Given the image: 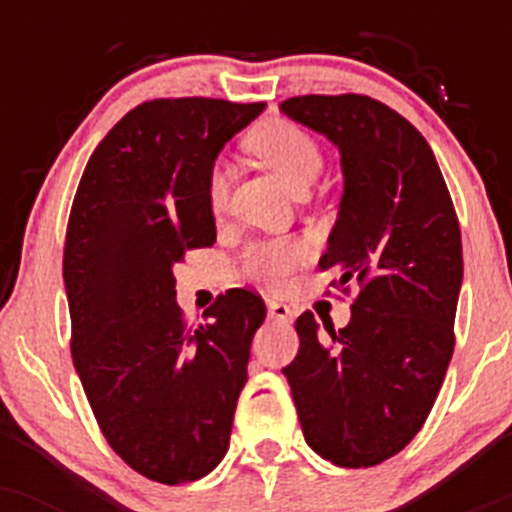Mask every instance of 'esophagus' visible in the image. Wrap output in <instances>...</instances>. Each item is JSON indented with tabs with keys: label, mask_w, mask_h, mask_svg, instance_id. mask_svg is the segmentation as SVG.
Instances as JSON below:
<instances>
[{
	"label": "esophagus",
	"mask_w": 512,
	"mask_h": 512,
	"mask_svg": "<svg viewBox=\"0 0 512 512\" xmlns=\"http://www.w3.org/2000/svg\"><path fill=\"white\" fill-rule=\"evenodd\" d=\"M267 317L275 319V322H292V309H289L285 302L270 299V302H267Z\"/></svg>",
	"instance_id": "esophagus-1"
}]
</instances>
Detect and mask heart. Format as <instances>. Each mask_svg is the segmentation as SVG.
<instances>
[{
	"instance_id": "b5f03b06",
	"label": "heart",
	"mask_w": 512,
	"mask_h": 512,
	"mask_svg": "<svg viewBox=\"0 0 512 512\" xmlns=\"http://www.w3.org/2000/svg\"><path fill=\"white\" fill-rule=\"evenodd\" d=\"M250 148L265 160L292 190L307 188L322 170V151L304 128L289 121H270L250 136ZM230 195V170L223 163L213 168L208 178V203L215 215H223ZM312 255V247L302 237L255 242L242 255V272L262 285L280 287L292 277L297 267Z\"/></svg>"
}]
</instances>
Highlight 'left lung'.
I'll list each match as a JSON object with an SVG mask.
<instances>
[{
  "mask_svg": "<svg viewBox=\"0 0 512 512\" xmlns=\"http://www.w3.org/2000/svg\"><path fill=\"white\" fill-rule=\"evenodd\" d=\"M292 121L342 153L344 195L319 260L359 285L352 322L319 332L297 319L299 352L282 369L304 441L322 458L369 468L421 431L453 356L463 282L461 227L426 138L369 96H294Z\"/></svg>",
  "mask_w": 512,
  "mask_h": 512,
  "instance_id": "obj_1",
  "label": "left lung"
}]
</instances>
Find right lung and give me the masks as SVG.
<instances>
[{"mask_svg":"<svg viewBox=\"0 0 512 512\" xmlns=\"http://www.w3.org/2000/svg\"><path fill=\"white\" fill-rule=\"evenodd\" d=\"M265 103L156 98L96 146L71 205L64 285L71 356L108 446L165 485L208 476L227 453L265 302L230 289L185 327L175 265L215 242L208 178Z\"/></svg>","mask_w":512,"mask_h":512,"instance_id":"obj_1","label":"right lung"}]
</instances>
